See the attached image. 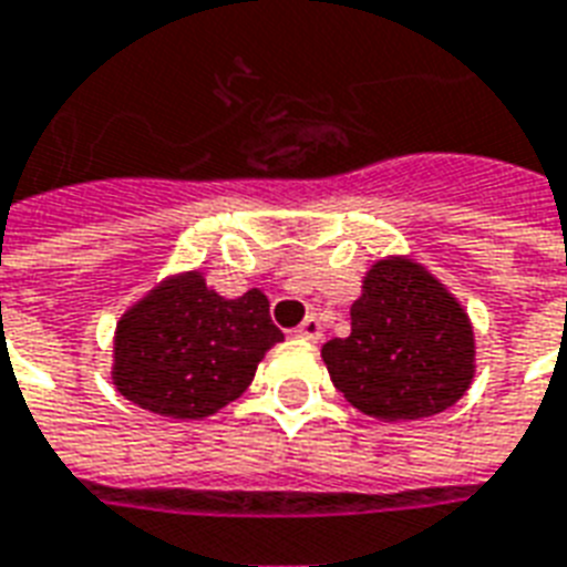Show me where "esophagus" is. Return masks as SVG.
<instances>
[{
  "label": "esophagus",
  "mask_w": 567,
  "mask_h": 567,
  "mask_svg": "<svg viewBox=\"0 0 567 567\" xmlns=\"http://www.w3.org/2000/svg\"><path fill=\"white\" fill-rule=\"evenodd\" d=\"M297 336H300V339H309V341H318L321 339V332H323V327H321V321H318V318H315V315H309V318H306V321L300 323V327H297Z\"/></svg>",
  "instance_id": "obj_1"
}]
</instances>
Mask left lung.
<instances>
[{
  "label": "left lung",
  "mask_w": 567,
  "mask_h": 567,
  "mask_svg": "<svg viewBox=\"0 0 567 567\" xmlns=\"http://www.w3.org/2000/svg\"><path fill=\"white\" fill-rule=\"evenodd\" d=\"M332 383L353 408L399 422L443 413L473 383L470 318L443 285L410 258L365 274L351 306V336L321 348Z\"/></svg>",
  "instance_id": "8db88e82"
}]
</instances>
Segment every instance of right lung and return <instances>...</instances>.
Wrapping results in <instances>:
<instances>
[{
    "mask_svg": "<svg viewBox=\"0 0 567 567\" xmlns=\"http://www.w3.org/2000/svg\"><path fill=\"white\" fill-rule=\"evenodd\" d=\"M276 341L282 330L258 288L226 300L202 274H184L121 318L112 380L124 399L151 413L202 419L244 395Z\"/></svg>",
    "mask_w": 567,
    "mask_h": 567,
    "instance_id": "right-lung-1",
    "label": "right lung"
}]
</instances>
